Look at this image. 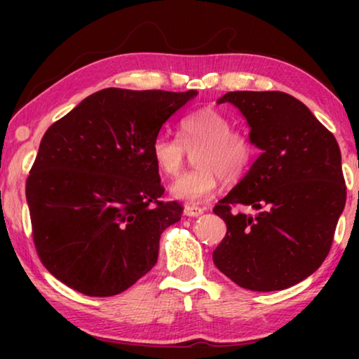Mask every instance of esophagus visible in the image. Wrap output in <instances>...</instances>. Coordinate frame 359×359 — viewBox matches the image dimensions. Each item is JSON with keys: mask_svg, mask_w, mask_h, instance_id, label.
<instances>
[{"mask_svg": "<svg viewBox=\"0 0 359 359\" xmlns=\"http://www.w3.org/2000/svg\"><path fill=\"white\" fill-rule=\"evenodd\" d=\"M184 214H185L187 217H199V215L204 214V209L198 208V205H185Z\"/></svg>", "mask_w": 359, "mask_h": 359, "instance_id": "34e87169", "label": "esophagus"}]
</instances>
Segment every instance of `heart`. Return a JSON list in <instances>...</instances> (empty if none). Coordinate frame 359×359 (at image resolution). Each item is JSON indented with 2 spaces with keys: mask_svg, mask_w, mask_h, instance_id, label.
<instances>
[{
  "mask_svg": "<svg viewBox=\"0 0 359 359\" xmlns=\"http://www.w3.org/2000/svg\"><path fill=\"white\" fill-rule=\"evenodd\" d=\"M198 168L182 174L169 188L174 199L201 204L214 196L222 180L238 184L255 156L250 137L233 131L226 115L214 107H203L180 120L179 137L160 135L151 142V160L161 174L174 177L184 166L187 150L194 151Z\"/></svg>",
  "mask_w": 359,
  "mask_h": 359,
  "instance_id": "obj_1",
  "label": "heart"
}]
</instances>
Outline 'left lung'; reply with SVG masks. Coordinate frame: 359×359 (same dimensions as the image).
Segmentation results:
<instances>
[{"label":"left lung","mask_w":359,"mask_h":359,"mask_svg":"<svg viewBox=\"0 0 359 359\" xmlns=\"http://www.w3.org/2000/svg\"><path fill=\"white\" fill-rule=\"evenodd\" d=\"M261 154L238 185L214 208L226 236L212 258L239 287L277 291L312 276L330 253L347 188L340 149L330 131L294 96L229 92ZM250 205L255 216L231 212Z\"/></svg>","instance_id":"left-lung-1"}]
</instances>
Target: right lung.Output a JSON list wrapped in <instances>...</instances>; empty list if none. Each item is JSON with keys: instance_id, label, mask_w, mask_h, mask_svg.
<instances>
[{"instance_id": "1", "label": "right lung", "mask_w": 359, "mask_h": 359, "mask_svg": "<svg viewBox=\"0 0 359 359\" xmlns=\"http://www.w3.org/2000/svg\"><path fill=\"white\" fill-rule=\"evenodd\" d=\"M196 95L104 88L46 131L27 203L36 250L60 282L114 296L156 264L163 231L184 209L158 201L165 188L150 147Z\"/></svg>"}]
</instances>
